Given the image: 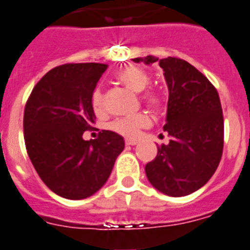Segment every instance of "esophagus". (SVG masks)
I'll return each instance as SVG.
<instances>
[{
	"label": "esophagus",
	"mask_w": 250,
	"mask_h": 250,
	"mask_svg": "<svg viewBox=\"0 0 250 250\" xmlns=\"http://www.w3.org/2000/svg\"><path fill=\"white\" fill-rule=\"evenodd\" d=\"M125 144H126V146H136V144H138V140L126 139L125 140Z\"/></svg>",
	"instance_id": "esophagus-1"
}]
</instances>
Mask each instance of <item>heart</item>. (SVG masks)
Here are the masks:
<instances>
[{
  "instance_id": "obj_1",
  "label": "heart",
  "mask_w": 250,
  "mask_h": 250,
  "mask_svg": "<svg viewBox=\"0 0 250 250\" xmlns=\"http://www.w3.org/2000/svg\"><path fill=\"white\" fill-rule=\"evenodd\" d=\"M115 78L125 88L134 93H142L146 91L150 83V77L143 68L136 65H125L119 69L115 74ZM143 101L148 104L149 107L158 110L163 104V99L158 92H146L143 96ZM91 104L95 114L100 115L104 111V96L100 89H95L91 96ZM150 119L146 114H136L134 116L117 119L110 124V129L115 133L120 134L126 138H135L140 133V130L148 127Z\"/></svg>"
}]
</instances>
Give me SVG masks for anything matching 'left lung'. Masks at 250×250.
Masks as SVG:
<instances>
[{
  "label": "left lung",
  "mask_w": 250,
  "mask_h": 250,
  "mask_svg": "<svg viewBox=\"0 0 250 250\" xmlns=\"http://www.w3.org/2000/svg\"><path fill=\"white\" fill-rule=\"evenodd\" d=\"M133 62L159 64L168 86L163 130L170 140L146 166V177L164 195H189L208 182L220 163L224 117L219 93L200 70L183 59L146 55Z\"/></svg>",
  "instance_id": "8db88e82"
}]
</instances>
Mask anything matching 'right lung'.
Segmentation results:
<instances>
[{
  "label": "right lung",
  "mask_w": 250,
  "mask_h": 250,
  "mask_svg": "<svg viewBox=\"0 0 250 250\" xmlns=\"http://www.w3.org/2000/svg\"><path fill=\"white\" fill-rule=\"evenodd\" d=\"M107 64H64L34 87L23 112L27 154L42 181L61 197L82 200L104 186L125 148L121 135L102 130L84 140L96 116L91 96Z\"/></svg>",
  "instance_id": "obj_1"
}]
</instances>
